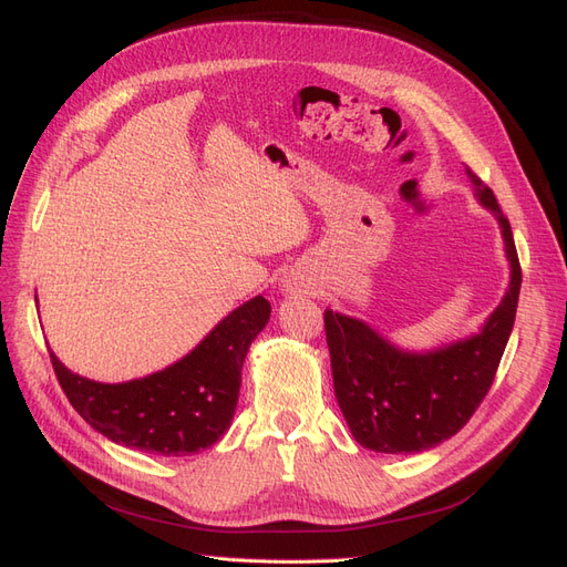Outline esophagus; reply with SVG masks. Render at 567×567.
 Wrapping results in <instances>:
<instances>
[{"label": "esophagus", "mask_w": 567, "mask_h": 567, "mask_svg": "<svg viewBox=\"0 0 567 567\" xmlns=\"http://www.w3.org/2000/svg\"><path fill=\"white\" fill-rule=\"evenodd\" d=\"M301 289H303V282H301V278L295 276V272H291V276H285V280H282L285 295H301Z\"/></svg>", "instance_id": "obj_1"}]
</instances>
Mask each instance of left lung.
<instances>
[{"mask_svg": "<svg viewBox=\"0 0 567 567\" xmlns=\"http://www.w3.org/2000/svg\"><path fill=\"white\" fill-rule=\"evenodd\" d=\"M478 203L495 214L511 280L502 303L478 334L435 351H403L368 322L324 310L337 403L355 441L374 452L408 454L441 445L473 416L487 395L514 330L520 264L508 218L495 193L466 167Z\"/></svg>", "mask_w": 567, "mask_h": 567, "instance_id": "1", "label": "left lung"}]
</instances>
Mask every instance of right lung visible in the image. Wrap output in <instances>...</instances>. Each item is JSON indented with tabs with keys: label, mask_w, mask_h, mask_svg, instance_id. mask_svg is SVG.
Here are the masks:
<instances>
[{
	"label": "right lung",
	"mask_w": 567,
	"mask_h": 567,
	"mask_svg": "<svg viewBox=\"0 0 567 567\" xmlns=\"http://www.w3.org/2000/svg\"><path fill=\"white\" fill-rule=\"evenodd\" d=\"M268 318L270 303L254 297L178 362L122 383L80 377L56 353L49 355L70 405L91 429L141 452L184 456L212 447L228 431L247 351Z\"/></svg>",
	"instance_id": "1"
}]
</instances>
